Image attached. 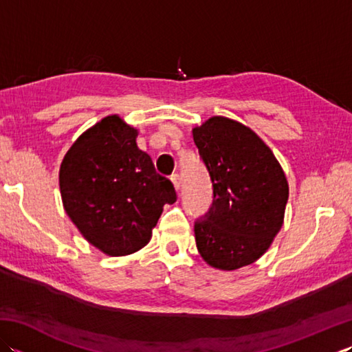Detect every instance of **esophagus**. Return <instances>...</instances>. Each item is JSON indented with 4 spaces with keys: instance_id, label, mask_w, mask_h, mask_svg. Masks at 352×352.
Instances as JSON below:
<instances>
[{
    "instance_id": "1",
    "label": "esophagus",
    "mask_w": 352,
    "mask_h": 352,
    "mask_svg": "<svg viewBox=\"0 0 352 352\" xmlns=\"http://www.w3.org/2000/svg\"><path fill=\"white\" fill-rule=\"evenodd\" d=\"M170 180H172V183H174L177 190L180 189V186H182V177H180V174H172L170 175Z\"/></svg>"
}]
</instances>
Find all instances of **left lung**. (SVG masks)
<instances>
[{"mask_svg": "<svg viewBox=\"0 0 352 352\" xmlns=\"http://www.w3.org/2000/svg\"><path fill=\"white\" fill-rule=\"evenodd\" d=\"M193 142L213 188L210 208L193 226L201 257L222 271L251 265L283 226L286 175L265 142L233 119L210 118L193 129Z\"/></svg>", "mask_w": 352, "mask_h": 352, "instance_id": "obj_1", "label": "left lung"}]
</instances>
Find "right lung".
Listing matches in <instances>:
<instances>
[{"label": "right lung", "mask_w": 352, "mask_h": 352, "mask_svg": "<svg viewBox=\"0 0 352 352\" xmlns=\"http://www.w3.org/2000/svg\"><path fill=\"white\" fill-rule=\"evenodd\" d=\"M138 130L113 115L76 140L60 166L66 213L87 242L109 256H126L148 243L164 204L177 193L136 144Z\"/></svg>", "instance_id": "1"}]
</instances>
